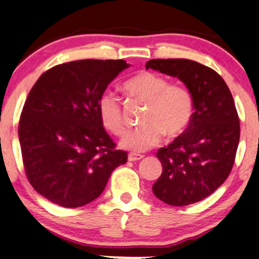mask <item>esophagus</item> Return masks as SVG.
<instances>
[{
    "label": "esophagus",
    "mask_w": 259,
    "mask_h": 259,
    "mask_svg": "<svg viewBox=\"0 0 259 259\" xmlns=\"http://www.w3.org/2000/svg\"><path fill=\"white\" fill-rule=\"evenodd\" d=\"M143 158L142 154H139V153H130L129 155H127V160L129 161H139Z\"/></svg>",
    "instance_id": "obj_1"
}]
</instances>
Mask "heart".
Instances as JSON below:
<instances>
[{
    "label": "heart",
    "mask_w": 259,
    "mask_h": 259,
    "mask_svg": "<svg viewBox=\"0 0 259 259\" xmlns=\"http://www.w3.org/2000/svg\"><path fill=\"white\" fill-rule=\"evenodd\" d=\"M132 98L147 104L143 125L130 130L120 141L124 149L143 152L156 146L163 134L179 136L186 130L194 116V99L188 88L169 83L166 77L152 71H142L124 83ZM101 124L116 136H122L126 126L119 98L105 91L98 100Z\"/></svg>",
    "instance_id": "1"
}]
</instances>
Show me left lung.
<instances>
[{
	"label": "left lung",
	"instance_id": "1",
	"mask_svg": "<svg viewBox=\"0 0 259 259\" xmlns=\"http://www.w3.org/2000/svg\"><path fill=\"white\" fill-rule=\"evenodd\" d=\"M146 68L183 81L195 109L185 132L156 153L162 173L154 195L175 207L202 201L228 178L237 154L240 124L230 88L217 71L195 61L158 58Z\"/></svg>",
	"mask_w": 259,
	"mask_h": 259
}]
</instances>
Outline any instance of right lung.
I'll return each instance as SVG.
<instances>
[{"label": "right lung", "mask_w": 259, "mask_h": 259, "mask_svg": "<svg viewBox=\"0 0 259 259\" xmlns=\"http://www.w3.org/2000/svg\"><path fill=\"white\" fill-rule=\"evenodd\" d=\"M129 67L123 60H81L55 65L29 91L19 120L22 162L35 191L77 208L99 197L111 173L126 162L98 112L109 83Z\"/></svg>", "instance_id": "obj_1"}]
</instances>
